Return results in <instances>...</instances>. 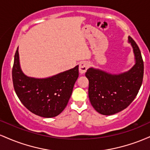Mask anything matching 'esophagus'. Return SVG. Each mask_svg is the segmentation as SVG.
<instances>
[{
    "label": "esophagus",
    "mask_w": 150,
    "mask_h": 150,
    "mask_svg": "<svg viewBox=\"0 0 150 150\" xmlns=\"http://www.w3.org/2000/svg\"><path fill=\"white\" fill-rule=\"evenodd\" d=\"M89 67V63L87 61H82L80 62L79 65V71L81 74H84L87 71V68Z\"/></svg>",
    "instance_id": "esophagus-1"
}]
</instances>
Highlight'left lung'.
I'll use <instances>...</instances> for the list:
<instances>
[{"instance_id":"left-lung-1","label":"left lung","mask_w":150,"mask_h":150,"mask_svg":"<svg viewBox=\"0 0 150 150\" xmlns=\"http://www.w3.org/2000/svg\"><path fill=\"white\" fill-rule=\"evenodd\" d=\"M128 42L135 56V65L128 71L111 74L94 68L85 73L89 80V101L94 109L109 116L120 112L131 104L140 90L144 74V63L138 46L130 37Z\"/></svg>"}]
</instances>
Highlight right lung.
Masks as SVG:
<instances>
[{
	"label": "right lung",
	"mask_w": 150,
	"mask_h": 150,
	"mask_svg": "<svg viewBox=\"0 0 150 150\" xmlns=\"http://www.w3.org/2000/svg\"><path fill=\"white\" fill-rule=\"evenodd\" d=\"M78 67L46 78L28 77L20 67L18 48L12 71L15 93L34 114L44 118L58 116L68 104L79 75Z\"/></svg>",
	"instance_id": "add662e5"
}]
</instances>
